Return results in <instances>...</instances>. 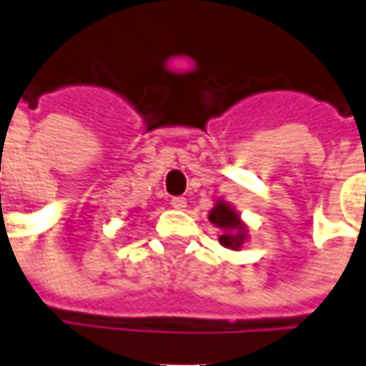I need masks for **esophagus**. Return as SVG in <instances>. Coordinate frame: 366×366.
<instances>
[{
    "instance_id": "esophagus-1",
    "label": "esophagus",
    "mask_w": 366,
    "mask_h": 366,
    "mask_svg": "<svg viewBox=\"0 0 366 366\" xmlns=\"http://www.w3.org/2000/svg\"><path fill=\"white\" fill-rule=\"evenodd\" d=\"M170 204H172V208L184 209L186 208V198H182V196H176V198H172V200H170Z\"/></svg>"
}]
</instances>
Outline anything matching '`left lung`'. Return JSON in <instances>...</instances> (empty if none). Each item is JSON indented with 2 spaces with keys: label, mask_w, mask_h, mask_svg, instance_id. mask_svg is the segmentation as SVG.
<instances>
[{
  "label": "left lung",
  "mask_w": 366,
  "mask_h": 366,
  "mask_svg": "<svg viewBox=\"0 0 366 366\" xmlns=\"http://www.w3.org/2000/svg\"><path fill=\"white\" fill-rule=\"evenodd\" d=\"M209 222L224 229V236H219V244L229 249H239L245 239V226L237 216L234 208H229L224 202H218L209 209Z\"/></svg>",
  "instance_id": "1"
}]
</instances>
